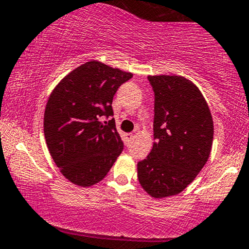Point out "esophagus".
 Returning <instances> with one entry per match:
<instances>
[{
    "label": "esophagus",
    "mask_w": 249,
    "mask_h": 249,
    "mask_svg": "<svg viewBox=\"0 0 249 249\" xmlns=\"http://www.w3.org/2000/svg\"><path fill=\"white\" fill-rule=\"evenodd\" d=\"M133 138H134V134H133V133H126V139H127V142H131Z\"/></svg>",
    "instance_id": "obj_1"
}]
</instances>
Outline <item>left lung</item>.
<instances>
[{"label": "left lung", "mask_w": 249, "mask_h": 249, "mask_svg": "<svg viewBox=\"0 0 249 249\" xmlns=\"http://www.w3.org/2000/svg\"><path fill=\"white\" fill-rule=\"evenodd\" d=\"M154 92V142L137 165L142 187L153 198L184 191L206 164L213 119L204 96L181 76H148Z\"/></svg>", "instance_id": "1"}]
</instances>
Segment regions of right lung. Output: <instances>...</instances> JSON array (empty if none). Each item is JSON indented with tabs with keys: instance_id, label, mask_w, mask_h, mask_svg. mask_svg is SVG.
I'll return each instance as SVG.
<instances>
[{
	"instance_id": "add662e5",
	"label": "right lung",
	"mask_w": 249,
	"mask_h": 249,
	"mask_svg": "<svg viewBox=\"0 0 249 249\" xmlns=\"http://www.w3.org/2000/svg\"><path fill=\"white\" fill-rule=\"evenodd\" d=\"M131 72L90 61L53 89L44 112V137L61 173L78 186L107 176L124 148L112 117V99Z\"/></svg>"
}]
</instances>
